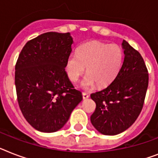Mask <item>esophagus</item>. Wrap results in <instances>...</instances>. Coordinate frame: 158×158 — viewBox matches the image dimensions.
<instances>
[{
  "label": "esophagus",
  "mask_w": 158,
  "mask_h": 158,
  "mask_svg": "<svg viewBox=\"0 0 158 158\" xmlns=\"http://www.w3.org/2000/svg\"><path fill=\"white\" fill-rule=\"evenodd\" d=\"M89 95L88 94V93H85V92H83V100H86L88 99V98H89Z\"/></svg>",
  "instance_id": "esophagus-1"
}]
</instances>
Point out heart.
Segmentation results:
<instances>
[{"label": "heart", "instance_id": "heart-1", "mask_svg": "<svg viewBox=\"0 0 158 158\" xmlns=\"http://www.w3.org/2000/svg\"><path fill=\"white\" fill-rule=\"evenodd\" d=\"M123 59V50L118 44L92 41L79 47L77 53H71L68 57L66 70L69 79L76 82L87 66V75L80 82V88L88 90L96 83L103 88L112 83L118 75Z\"/></svg>", "mask_w": 158, "mask_h": 158}]
</instances>
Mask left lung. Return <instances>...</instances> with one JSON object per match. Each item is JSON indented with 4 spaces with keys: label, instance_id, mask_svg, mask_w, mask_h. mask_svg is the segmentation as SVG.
<instances>
[{
    "label": "left lung",
    "instance_id": "obj_1",
    "mask_svg": "<svg viewBox=\"0 0 158 158\" xmlns=\"http://www.w3.org/2000/svg\"><path fill=\"white\" fill-rule=\"evenodd\" d=\"M124 60L118 75L103 90L91 94L96 110L91 123L106 135L123 132L136 120L143 108L148 74L139 52L123 40Z\"/></svg>",
    "mask_w": 158,
    "mask_h": 158
}]
</instances>
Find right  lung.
<instances>
[{
  "instance_id": "right-lung-1",
  "label": "right lung",
  "mask_w": 158,
  "mask_h": 158,
  "mask_svg": "<svg viewBox=\"0 0 158 158\" xmlns=\"http://www.w3.org/2000/svg\"><path fill=\"white\" fill-rule=\"evenodd\" d=\"M70 33L47 32L26 44L15 66V87L26 120L41 132L63 127L83 100L66 74Z\"/></svg>"
}]
</instances>
